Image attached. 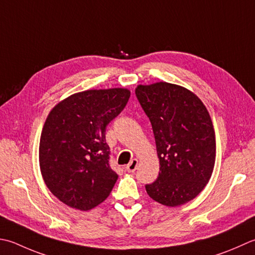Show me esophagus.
Segmentation results:
<instances>
[{
    "label": "esophagus",
    "instance_id": "esophagus-1",
    "mask_svg": "<svg viewBox=\"0 0 255 255\" xmlns=\"http://www.w3.org/2000/svg\"><path fill=\"white\" fill-rule=\"evenodd\" d=\"M137 167H138V160H137V159H132V160L127 164L126 169H127V171H128V172L133 173L134 171H136Z\"/></svg>",
    "mask_w": 255,
    "mask_h": 255
}]
</instances>
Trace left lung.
Wrapping results in <instances>:
<instances>
[{
  "label": "left lung",
  "instance_id": "8db88e82",
  "mask_svg": "<svg viewBox=\"0 0 255 255\" xmlns=\"http://www.w3.org/2000/svg\"><path fill=\"white\" fill-rule=\"evenodd\" d=\"M134 93L151 123L160 166L147 193L163 206H182L212 176L216 133L210 115L196 94L176 84L138 85Z\"/></svg>",
  "mask_w": 255,
  "mask_h": 255
}]
</instances>
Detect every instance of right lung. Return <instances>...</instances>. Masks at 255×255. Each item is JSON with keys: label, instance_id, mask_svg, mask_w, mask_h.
Wrapping results in <instances>:
<instances>
[{"label": "right lung", "instance_id": "right-lung-1", "mask_svg": "<svg viewBox=\"0 0 255 255\" xmlns=\"http://www.w3.org/2000/svg\"><path fill=\"white\" fill-rule=\"evenodd\" d=\"M127 88L89 89L55 105L39 140L44 182L59 201L88 211L105 201L118 174L109 167L107 125L126 106Z\"/></svg>", "mask_w": 255, "mask_h": 255}]
</instances>
